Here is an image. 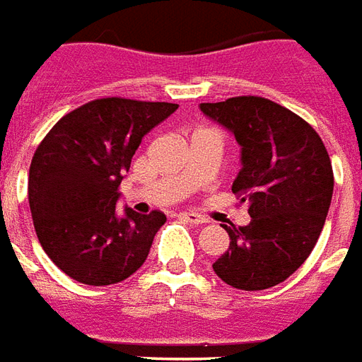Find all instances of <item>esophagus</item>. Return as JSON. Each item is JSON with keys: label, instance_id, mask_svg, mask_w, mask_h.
Wrapping results in <instances>:
<instances>
[{"label": "esophagus", "instance_id": "34e87169", "mask_svg": "<svg viewBox=\"0 0 362 362\" xmlns=\"http://www.w3.org/2000/svg\"><path fill=\"white\" fill-rule=\"evenodd\" d=\"M181 218L191 222V224H206V218L197 214V212H181Z\"/></svg>", "mask_w": 362, "mask_h": 362}]
</instances>
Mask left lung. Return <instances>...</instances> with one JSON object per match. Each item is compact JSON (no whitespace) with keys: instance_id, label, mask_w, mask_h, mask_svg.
Wrapping results in <instances>:
<instances>
[{"instance_id":"8db88e82","label":"left lung","mask_w":362,"mask_h":362,"mask_svg":"<svg viewBox=\"0 0 362 362\" xmlns=\"http://www.w3.org/2000/svg\"><path fill=\"white\" fill-rule=\"evenodd\" d=\"M199 109L240 146L232 193L251 216L247 226H224L230 247L212 269L234 288H271L306 261L322 234L333 194L327 150L306 120L263 97Z\"/></svg>"}]
</instances>
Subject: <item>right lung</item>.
Wrapping results in <instances>:
<instances>
[{"label": "right lung", "mask_w": 362, "mask_h": 362, "mask_svg": "<svg viewBox=\"0 0 362 362\" xmlns=\"http://www.w3.org/2000/svg\"><path fill=\"white\" fill-rule=\"evenodd\" d=\"M173 103L95 99L68 112L40 142L29 169L38 242L74 281L105 286L142 267L165 214L117 209L119 185L152 128Z\"/></svg>", "instance_id": "obj_1"}]
</instances>
